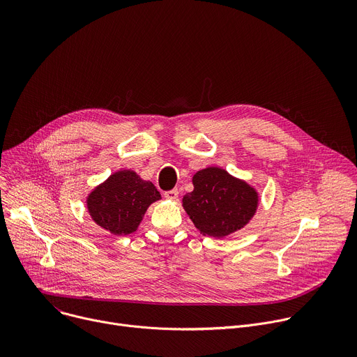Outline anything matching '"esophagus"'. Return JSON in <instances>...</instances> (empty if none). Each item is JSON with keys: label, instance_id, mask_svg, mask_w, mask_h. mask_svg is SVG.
<instances>
[{"label": "esophagus", "instance_id": "34e87169", "mask_svg": "<svg viewBox=\"0 0 357 357\" xmlns=\"http://www.w3.org/2000/svg\"><path fill=\"white\" fill-rule=\"evenodd\" d=\"M165 197H166L167 200H177V197H178V190H177V188H173V190L165 191Z\"/></svg>", "mask_w": 357, "mask_h": 357}]
</instances>
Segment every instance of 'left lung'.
<instances>
[{
	"mask_svg": "<svg viewBox=\"0 0 357 357\" xmlns=\"http://www.w3.org/2000/svg\"><path fill=\"white\" fill-rule=\"evenodd\" d=\"M194 190L183 197V207L204 235L221 236L241 229L254 217L258 192L220 167L197 172Z\"/></svg>",
	"mask_w": 357,
	"mask_h": 357,
	"instance_id": "left-lung-1",
	"label": "left lung"
}]
</instances>
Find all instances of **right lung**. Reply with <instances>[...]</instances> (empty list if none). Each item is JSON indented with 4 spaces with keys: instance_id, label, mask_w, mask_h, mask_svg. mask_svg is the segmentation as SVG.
Returning <instances> with one entry per match:
<instances>
[{
    "instance_id": "1",
    "label": "right lung",
    "mask_w": 357,
    "mask_h": 357,
    "mask_svg": "<svg viewBox=\"0 0 357 357\" xmlns=\"http://www.w3.org/2000/svg\"><path fill=\"white\" fill-rule=\"evenodd\" d=\"M160 200V192L132 170L113 173L98 185L86 200L92 220L113 235H128L137 229L149 206Z\"/></svg>"
}]
</instances>
